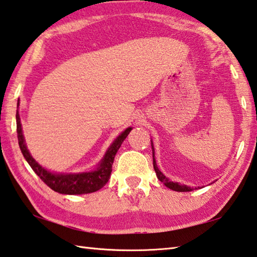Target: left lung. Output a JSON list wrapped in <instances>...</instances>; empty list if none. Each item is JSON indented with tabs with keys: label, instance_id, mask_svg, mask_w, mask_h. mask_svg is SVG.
Segmentation results:
<instances>
[{
	"label": "left lung",
	"instance_id": "obj_1",
	"mask_svg": "<svg viewBox=\"0 0 257 257\" xmlns=\"http://www.w3.org/2000/svg\"><path fill=\"white\" fill-rule=\"evenodd\" d=\"M152 149H154V148H152ZM154 168H155V172H156L157 177H158L159 181L161 183H164L166 186H167L168 188H170V190L176 191V192H190V191H192V188L186 186V185H181V184H178V183L170 182L169 179L166 177L163 173L160 172V170L158 169V167H157L156 159H155V154H154Z\"/></svg>",
	"mask_w": 257,
	"mask_h": 257
}]
</instances>
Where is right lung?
Segmentation results:
<instances>
[{
  "label": "right lung",
  "instance_id": "obj_1",
  "mask_svg": "<svg viewBox=\"0 0 257 257\" xmlns=\"http://www.w3.org/2000/svg\"><path fill=\"white\" fill-rule=\"evenodd\" d=\"M17 133H18V141H19L20 150L24 155L25 159L29 166L33 168L34 172L38 175L39 178L46 184L48 187H51L53 191L61 193V194H88V193H93L100 190L107 184L108 179L111 174V165L114 163V158L118 151L127 134L131 131V127L126 128L120 136L112 142L109 149L106 152L103 159L98 165L96 170L90 173L82 174H53L48 170L44 169L42 166L36 163L35 159L30 156L28 149L25 145V139L22 136V128L20 123L19 112L17 111Z\"/></svg>",
  "mask_w": 257,
  "mask_h": 257
}]
</instances>
